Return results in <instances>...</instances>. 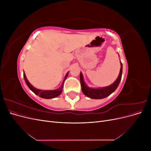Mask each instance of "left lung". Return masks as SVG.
Segmentation results:
<instances>
[{
    "instance_id": "8db88e82",
    "label": "left lung",
    "mask_w": 151,
    "mask_h": 151,
    "mask_svg": "<svg viewBox=\"0 0 151 151\" xmlns=\"http://www.w3.org/2000/svg\"><path fill=\"white\" fill-rule=\"evenodd\" d=\"M122 63L121 62V68L120 71L119 76L117 79L115 81L114 83L111 85L106 87V88H103L101 89H92L89 88L84 83L83 74L81 72L80 74V81H81V89L83 93L87 96L89 97L90 98L93 99H103L108 96L110 95L112 93L116 90L117 87L120 84V82L122 79Z\"/></svg>"
}]
</instances>
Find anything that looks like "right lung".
Returning a JSON list of instances; mask_svg holds the SVG:
<instances>
[{
    "instance_id": "obj_1",
    "label": "right lung",
    "mask_w": 151,
    "mask_h": 151,
    "mask_svg": "<svg viewBox=\"0 0 151 151\" xmlns=\"http://www.w3.org/2000/svg\"><path fill=\"white\" fill-rule=\"evenodd\" d=\"M67 75H68V74H66V76L65 77V79H64V80H63V83H64V81L65 80L66 77H67ZM23 76H24V78L26 83L27 86L29 87V88L32 91H33V92L35 94H36V95H38L39 96L41 97V98H45V99H51V98H55V97L58 96L60 95L62 93V88H63V85L60 87V88L57 89V90H53V91L40 90V89H36L35 88H34V87L29 83V81H28V79H26V77L25 76L24 72H23Z\"/></svg>"
}]
</instances>
